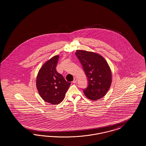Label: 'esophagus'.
I'll list each match as a JSON object with an SVG mask.
<instances>
[{
  "mask_svg": "<svg viewBox=\"0 0 146 146\" xmlns=\"http://www.w3.org/2000/svg\"><path fill=\"white\" fill-rule=\"evenodd\" d=\"M76 82H77V78H74V80L73 81V82L75 84V83H76Z\"/></svg>",
  "mask_w": 146,
  "mask_h": 146,
  "instance_id": "1",
  "label": "esophagus"
}]
</instances>
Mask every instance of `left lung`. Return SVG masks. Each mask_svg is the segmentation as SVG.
<instances>
[{"label":"left lung","instance_id":"left-lung-1","mask_svg":"<svg viewBox=\"0 0 146 146\" xmlns=\"http://www.w3.org/2000/svg\"><path fill=\"white\" fill-rule=\"evenodd\" d=\"M75 54L88 80V86L84 90L85 96L92 101L104 97L112 82L111 71L106 60L98 53L82 50H77Z\"/></svg>","mask_w":146,"mask_h":146}]
</instances>
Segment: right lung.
<instances>
[{
    "label": "right lung",
    "instance_id": "right-lung-1",
    "mask_svg": "<svg viewBox=\"0 0 146 146\" xmlns=\"http://www.w3.org/2000/svg\"><path fill=\"white\" fill-rule=\"evenodd\" d=\"M59 57L56 55L45 62L36 78V87L40 96L45 102L54 105L63 101L71 84L56 71Z\"/></svg>",
    "mask_w": 146,
    "mask_h": 146
}]
</instances>
